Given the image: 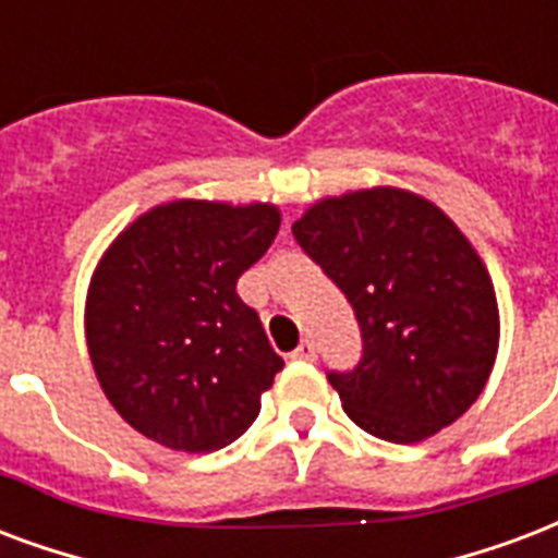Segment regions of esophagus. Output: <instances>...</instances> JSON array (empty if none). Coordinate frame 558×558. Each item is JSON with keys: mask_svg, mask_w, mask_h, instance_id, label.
I'll return each mask as SVG.
<instances>
[{"mask_svg": "<svg viewBox=\"0 0 558 558\" xmlns=\"http://www.w3.org/2000/svg\"><path fill=\"white\" fill-rule=\"evenodd\" d=\"M291 359H294V362H314V359H317V347H314V341H308V338H305V341L296 347L294 353H291Z\"/></svg>", "mask_w": 558, "mask_h": 558, "instance_id": "1", "label": "esophagus"}]
</instances>
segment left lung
Wrapping results in <instances>:
<instances>
[{
  "instance_id": "left-lung-1",
  "label": "left lung",
  "mask_w": 558,
  "mask_h": 558,
  "mask_svg": "<svg viewBox=\"0 0 558 558\" xmlns=\"http://www.w3.org/2000/svg\"><path fill=\"white\" fill-rule=\"evenodd\" d=\"M291 232L362 329L359 364L326 374L350 421L414 444L462 417L492 374L500 314L453 220L409 191L374 187L312 205Z\"/></svg>"
}]
</instances>
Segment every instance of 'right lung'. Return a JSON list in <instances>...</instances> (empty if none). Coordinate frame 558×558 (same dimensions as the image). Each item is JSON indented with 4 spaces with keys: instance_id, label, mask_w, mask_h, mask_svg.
Instances as JSON below:
<instances>
[{
    "instance_id": "1",
    "label": "right lung",
    "mask_w": 558,
    "mask_h": 558,
    "mask_svg": "<svg viewBox=\"0 0 558 558\" xmlns=\"http://www.w3.org/2000/svg\"><path fill=\"white\" fill-rule=\"evenodd\" d=\"M279 220L274 205L179 199L137 217L102 255L87 350L105 397L141 435L211 453L253 426L284 362L234 284Z\"/></svg>"
}]
</instances>
